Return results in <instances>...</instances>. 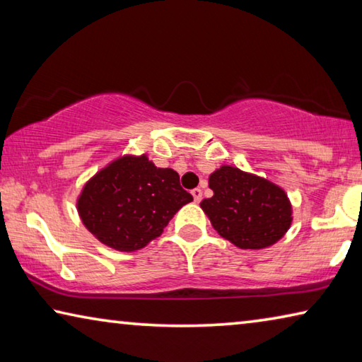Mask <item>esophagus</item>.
<instances>
[{"label": "esophagus", "instance_id": "obj_1", "mask_svg": "<svg viewBox=\"0 0 362 362\" xmlns=\"http://www.w3.org/2000/svg\"><path fill=\"white\" fill-rule=\"evenodd\" d=\"M192 194H193L194 203H199L201 198H203V192H201L199 188H194V189H192Z\"/></svg>", "mask_w": 362, "mask_h": 362}]
</instances>
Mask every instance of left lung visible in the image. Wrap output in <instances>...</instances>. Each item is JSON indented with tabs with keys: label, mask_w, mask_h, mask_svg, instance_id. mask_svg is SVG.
<instances>
[{
	"label": "left lung",
	"mask_w": 362,
	"mask_h": 362,
	"mask_svg": "<svg viewBox=\"0 0 362 362\" xmlns=\"http://www.w3.org/2000/svg\"><path fill=\"white\" fill-rule=\"evenodd\" d=\"M212 198L199 203L220 236L240 249L276 244L292 225V204L265 177L223 164L209 175Z\"/></svg>",
	"instance_id": "obj_1"
}]
</instances>
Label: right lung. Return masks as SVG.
<instances>
[{
  "mask_svg": "<svg viewBox=\"0 0 362 362\" xmlns=\"http://www.w3.org/2000/svg\"><path fill=\"white\" fill-rule=\"evenodd\" d=\"M193 196L179 174L156 168L145 155H121L84 183L76 198L83 225L107 247L136 252L161 236Z\"/></svg>",
  "mask_w": 362,
  "mask_h": 362,
  "instance_id": "1",
  "label": "right lung"
}]
</instances>
